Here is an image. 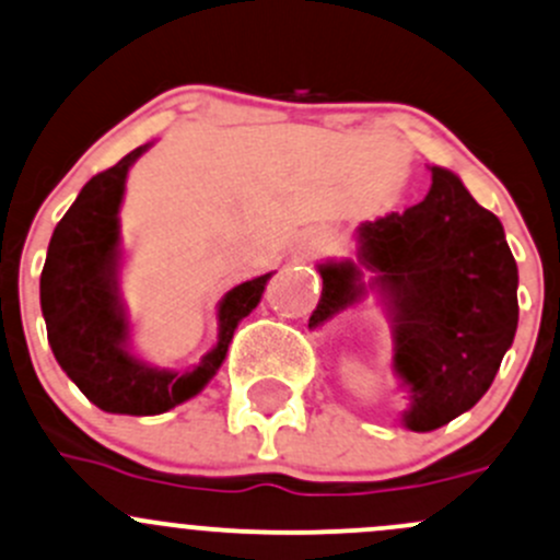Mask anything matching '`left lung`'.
Masks as SVG:
<instances>
[{"label": "left lung", "mask_w": 560, "mask_h": 560, "mask_svg": "<svg viewBox=\"0 0 560 560\" xmlns=\"http://www.w3.org/2000/svg\"><path fill=\"white\" fill-rule=\"evenodd\" d=\"M359 262H325L319 327L378 290L394 335V370L410 388L405 427L432 432L462 416L493 384L517 329V265L497 214L456 174L432 166V187L402 214L359 228Z\"/></svg>", "instance_id": "1"}]
</instances>
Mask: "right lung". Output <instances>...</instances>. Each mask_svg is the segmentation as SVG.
<instances>
[{"label": "right lung", "mask_w": 560, "mask_h": 560, "mask_svg": "<svg viewBox=\"0 0 560 560\" xmlns=\"http://www.w3.org/2000/svg\"><path fill=\"white\" fill-rule=\"evenodd\" d=\"M147 150L96 174L52 231L39 279L47 340L63 373L107 413L158 416L196 397L225 362L235 327L260 303L270 273L233 287L220 303V338L185 373L158 370L128 351V319L117 295L120 203L128 168Z\"/></svg>", "instance_id": "add662e5"}]
</instances>
